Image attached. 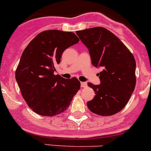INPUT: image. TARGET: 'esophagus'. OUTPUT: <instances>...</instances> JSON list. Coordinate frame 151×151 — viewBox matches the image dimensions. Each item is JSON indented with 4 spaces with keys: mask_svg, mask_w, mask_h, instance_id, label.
Here are the masks:
<instances>
[{
    "mask_svg": "<svg viewBox=\"0 0 151 151\" xmlns=\"http://www.w3.org/2000/svg\"><path fill=\"white\" fill-rule=\"evenodd\" d=\"M81 86L82 88H84V87H86L87 86L86 82H81Z\"/></svg>",
    "mask_w": 151,
    "mask_h": 151,
    "instance_id": "obj_1",
    "label": "esophagus"
}]
</instances>
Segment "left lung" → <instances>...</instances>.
<instances>
[{"mask_svg":"<svg viewBox=\"0 0 151 151\" xmlns=\"http://www.w3.org/2000/svg\"><path fill=\"white\" fill-rule=\"evenodd\" d=\"M86 46L91 63L102 68L100 84L88 83L95 96L87 102L92 113L112 116L121 111L129 100L136 85V62L127 46L110 30L102 27L76 31Z\"/></svg>","mask_w":151,"mask_h":151,"instance_id":"left-lung-1","label":"left lung"}]
</instances>
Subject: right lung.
<instances>
[{"label": "right lung", "instance_id": "add662e5", "mask_svg": "<svg viewBox=\"0 0 151 151\" xmlns=\"http://www.w3.org/2000/svg\"><path fill=\"white\" fill-rule=\"evenodd\" d=\"M78 41L72 32L49 29L37 35L22 54L15 78L23 98L38 115L63 113L80 89L76 78L66 79L54 74L63 52Z\"/></svg>", "mask_w": 151, "mask_h": 151}]
</instances>
